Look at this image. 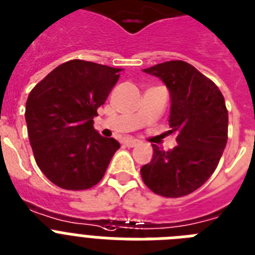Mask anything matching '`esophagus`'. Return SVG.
Returning a JSON list of instances; mask_svg holds the SVG:
<instances>
[{
	"mask_svg": "<svg viewBox=\"0 0 255 255\" xmlns=\"http://www.w3.org/2000/svg\"><path fill=\"white\" fill-rule=\"evenodd\" d=\"M124 145H126V146L127 147H134V146H137L138 144H140V142H138L137 140H126L123 142Z\"/></svg>",
	"mask_w": 255,
	"mask_h": 255,
	"instance_id": "obj_1",
	"label": "esophagus"
}]
</instances>
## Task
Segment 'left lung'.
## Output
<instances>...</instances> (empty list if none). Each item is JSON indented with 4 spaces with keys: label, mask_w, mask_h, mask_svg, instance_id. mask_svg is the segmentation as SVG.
Masks as SVG:
<instances>
[{
    "label": "left lung",
    "mask_w": 255,
    "mask_h": 255,
    "mask_svg": "<svg viewBox=\"0 0 255 255\" xmlns=\"http://www.w3.org/2000/svg\"><path fill=\"white\" fill-rule=\"evenodd\" d=\"M144 72L170 91L171 133L177 145L168 151L153 145V159L140 170L145 185L170 198L187 196L206 183L228 138V111L219 88L184 61H168Z\"/></svg>",
    "instance_id": "1"
}]
</instances>
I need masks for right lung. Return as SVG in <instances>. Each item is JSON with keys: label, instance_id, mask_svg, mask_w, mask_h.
Listing matches in <instances>:
<instances>
[{"label": "right lung", "instance_id": "obj_1", "mask_svg": "<svg viewBox=\"0 0 255 255\" xmlns=\"http://www.w3.org/2000/svg\"><path fill=\"white\" fill-rule=\"evenodd\" d=\"M121 68L72 59L55 67L31 91L25 122L42 174L67 190L89 189L104 177L121 144L93 128Z\"/></svg>", "mask_w": 255, "mask_h": 255}]
</instances>
